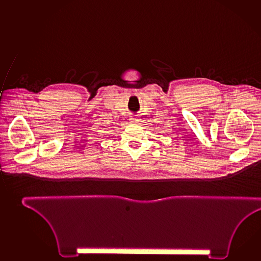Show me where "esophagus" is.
<instances>
[{
	"label": "esophagus",
	"mask_w": 261,
	"mask_h": 261,
	"mask_svg": "<svg viewBox=\"0 0 261 261\" xmlns=\"http://www.w3.org/2000/svg\"><path fill=\"white\" fill-rule=\"evenodd\" d=\"M129 119H130V121H131V122H135V121L137 120L138 118H137V116H136V115H132V116H131V117L129 118Z\"/></svg>",
	"instance_id": "1"
}]
</instances>
